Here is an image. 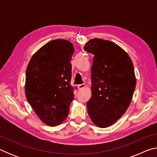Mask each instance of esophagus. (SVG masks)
<instances>
[{
    "instance_id": "esophagus-1",
    "label": "esophagus",
    "mask_w": 157,
    "mask_h": 157,
    "mask_svg": "<svg viewBox=\"0 0 157 157\" xmlns=\"http://www.w3.org/2000/svg\"><path fill=\"white\" fill-rule=\"evenodd\" d=\"M84 87H86V84H79L78 86V89H84Z\"/></svg>"
}]
</instances>
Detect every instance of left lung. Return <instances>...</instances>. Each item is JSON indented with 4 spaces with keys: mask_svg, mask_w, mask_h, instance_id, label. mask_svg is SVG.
Segmentation results:
<instances>
[{
    "mask_svg": "<svg viewBox=\"0 0 157 157\" xmlns=\"http://www.w3.org/2000/svg\"><path fill=\"white\" fill-rule=\"evenodd\" d=\"M85 51L94 55L91 67L89 116L95 125H112L125 113L132 100L136 81L131 58L118 45L95 38L85 44Z\"/></svg>",
    "mask_w": 157,
    "mask_h": 157,
    "instance_id": "8db88e82",
    "label": "left lung"
}]
</instances>
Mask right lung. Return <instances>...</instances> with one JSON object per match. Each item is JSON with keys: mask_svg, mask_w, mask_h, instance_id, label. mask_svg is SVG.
<instances>
[{"mask_svg": "<svg viewBox=\"0 0 157 157\" xmlns=\"http://www.w3.org/2000/svg\"><path fill=\"white\" fill-rule=\"evenodd\" d=\"M73 52L69 41L52 40L34 53L26 69V99L47 125L57 126L68 115L74 99L70 83Z\"/></svg>", "mask_w": 157, "mask_h": 157, "instance_id": "add662e5", "label": "right lung"}]
</instances>
